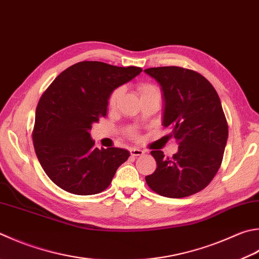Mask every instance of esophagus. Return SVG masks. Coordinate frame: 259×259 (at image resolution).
Here are the masks:
<instances>
[{"label":"esophagus","instance_id":"esophagus-1","mask_svg":"<svg viewBox=\"0 0 259 259\" xmlns=\"http://www.w3.org/2000/svg\"><path fill=\"white\" fill-rule=\"evenodd\" d=\"M130 152H131L132 155H133V157H139V155L144 154V151L143 150L136 149V148H131L130 149Z\"/></svg>","mask_w":259,"mask_h":259}]
</instances>
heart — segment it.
<instances>
[{
	"mask_svg": "<svg viewBox=\"0 0 259 259\" xmlns=\"http://www.w3.org/2000/svg\"><path fill=\"white\" fill-rule=\"evenodd\" d=\"M151 90H157V89H155V88L152 87V85H143V87L140 89L141 95L144 94V92H146V91H151ZM118 96H119V90H115V91L113 92V94L110 95L109 101H108V104H109L110 107L114 106V105L116 104V100H117V98H118Z\"/></svg>",
	"mask_w": 259,
	"mask_h": 259,
	"instance_id": "heart-1",
	"label": "heart"
}]
</instances>
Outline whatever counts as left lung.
Masks as SVG:
<instances>
[{
  "label": "left lung",
  "mask_w": 259,
  "mask_h": 259,
  "mask_svg": "<svg viewBox=\"0 0 259 259\" xmlns=\"http://www.w3.org/2000/svg\"><path fill=\"white\" fill-rule=\"evenodd\" d=\"M164 101L162 125L171 127L178 152L165 158L151 151L157 169L145 177L161 196L182 198L205 188L220 168L228 141V124L215 89L199 73L178 66L151 67Z\"/></svg>",
  "instance_id": "1"
}]
</instances>
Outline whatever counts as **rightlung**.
Here are the masks:
<instances>
[{"label":"right lung","instance_id":"right-lung-1","mask_svg":"<svg viewBox=\"0 0 259 259\" xmlns=\"http://www.w3.org/2000/svg\"><path fill=\"white\" fill-rule=\"evenodd\" d=\"M142 72L84 61L67 67L41 96L32 140L40 165L54 184L75 195L105 190L130 152L94 148L92 124L107 116L109 97Z\"/></svg>","mask_w":259,"mask_h":259}]
</instances>
